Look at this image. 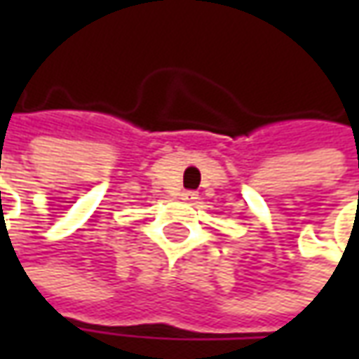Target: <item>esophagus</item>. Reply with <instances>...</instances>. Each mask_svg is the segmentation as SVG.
Masks as SVG:
<instances>
[{"label": "esophagus", "instance_id": "obj_1", "mask_svg": "<svg viewBox=\"0 0 359 359\" xmlns=\"http://www.w3.org/2000/svg\"><path fill=\"white\" fill-rule=\"evenodd\" d=\"M182 200L184 201L198 200V194H196V191H184V194H182Z\"/></svg>", "mask_w": 359, "mask_h": 359}]
</instances>
